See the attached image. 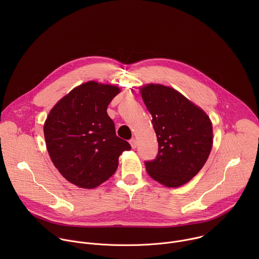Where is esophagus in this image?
Returning a JSON list of instances; mask_svg holds the SVG:
<instances>
[{
  "mask_svg": "<svg viewBox=\"0 0 259 259\" xmlns=\"http://www.w3.org/2000/svg\"><path fill=\"white\" fill-rule=\"evenodd\" d=\"M129 142H130V144H131V147H132V149H135V147L137 146V140H136L135 138H131Z\"/></svg>",
  "mask_w": 259,
  "mask_h": 259,
  "instance_id": "esophagus-1",
  "label": "esophagus"
}]
</instances>
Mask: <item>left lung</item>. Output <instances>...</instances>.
<instances>
[{
  "instance_id": "8db88e82",
  "label": "left lung",
  "mask_w": 259,
  "mask_h": 259,
  "mask_svg": "<svg viewBox=\"0 0 259 259\" xmlns=\"http://www.w3.org/2000/svg\"><path fill=\"white\" fill-rule=\"evenodd\" d=\"M141 96L157 134L156 159L144 162L149 175L168 188L189 182L205 165L212 149V124L203 109L176 90L150 84Z\"/></svg>"
}]
</instances>
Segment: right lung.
<instances>
[{"mask_svg":"<svg viewBox=\"0 0 259 259\" xmlns=\"http://www.w3.org/2000/svg\"><path fill=\"white\" fill-rule=\"evenodd\" d=\"M120 88L90 81L71 90L49 113L44 135L61 175L79 188L93 189L112 176L131 145L116 135L106 113Z\"/></svg>","mask_w":259,"mask_h":259,"instance_id":"1","label":"right lung"}]
</instances>
